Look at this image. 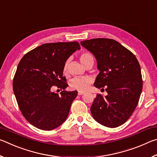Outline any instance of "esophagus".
Returning <instances> with one entry per match:
<instances>
[{"instance_id":"obj_1","label":"esophagus","mask_w":157,"mask_h":157,"mask_svg":"<svg viewBox=\"0 0 157 157\" xmlns=\"http://www.w3.org/2000/svg\"><path fill=\"white\" fill-rule=\"evenodd\" d=\"M84 94V91H78V95H83Z\"/></svg>"}]
</instances>
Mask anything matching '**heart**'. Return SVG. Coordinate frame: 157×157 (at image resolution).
Segmentation results:
<instances>
[{
    "label": "heart",
    "mask_w": 157,
    "mask_h": 157,
    "mask_svg": "<svg viewBox=\"0 0 157 157\" xmlns=\"http://www.w3.org/2000/svg\"><path fill=\"white\" fill-rule=\"evenodd\" d=\"M81 62L86 66L89 63L94 64V59L90 52H84L82 53L79 57ZM69 59L66 60L63 67V73L67 75L68 73ZM93 79L90 77H82V78H74L70 82L71 88L73 90H78L79 91H84L89 88L90 84L92 83Z\"/></svg>",
    "instance_id": "1"
}]
</instances>
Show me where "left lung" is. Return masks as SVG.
I'll use <instances>...</instances> for the list:
<instances>
[{
	"mask_svg": "<svg viewBox=\"0 0 157 157\" xmlns=\"http://www.w3.org/2000/svg\"><path fill=\"white\" fill-rule=\"evenodd\" d=\"M97 60L100 73L94 86L107 92L97 94L91 107L93 117L107 127L128 120L139 103L143 89L139 63L128 49L113 39L98 38L80 42Z\"/></svg>",
	"mask_w": 157,
	"mask_h": 157,
	"instance_id": "obj_1",
	"label": "left lung"
}]
</instances>
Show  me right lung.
Segmentation results:
<instances>
[{
  "label": "right lung",
  "mask_w": 157,
  "mask_h": 157,
  "mask_svg": "<svg viewBox=\"0 0 157 157\" xmlns=\"http://www.w3.org/2000/svg\"><path fill=\"white\" fill-rule=\"evenodd\" d=\"M80 49L79 44H44L24 55L13 79V91L18 107L29 123L42 130H52L67 118L78 91H63L68 86L63 67L68 58ZM54 86L63 91L59 96Z\"/></svg>",
  "instance_id": "1"
}]
</instances>
